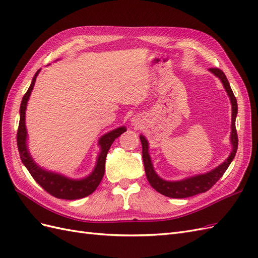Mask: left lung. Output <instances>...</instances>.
Segmentation results:
<instances>
[{"label": "left lung", "instance_id": "8db88e82", "mask_svg": "<svg viewBox=\"0 0 258 258\" xmlns=\"http://www.w3.org/2000/svg\"><path fill=\"white\" fill-rule=\"evenodd\" d=\"M210 71L214 73V75H216L218 79L222 81L224 87H225L226 91H227L228 96L230 98V101H231L232 116H231L230 140H231V144H232V152L229 155L227 160H225L221 166H218L216 169L211 171V172H209V173L194 176V177L187 178V179H184V181H179V182H167V181H163V179H161L157 174L155 173L152 161L150 158V155H148V144H147L146 139L142 136H140V139H141V143H142V157H143L146 177L154 189H156L161 195H165V196H167V197L187 198V197L195 196V195L208 191L211 187H212L218 181V179L223 176L225 171L227 170L232 159L235 158V156H236V153L238 150V135H237V130H236V117H237V113H238L237 100L230 88V85L227 81V77H226V75L224 74L222 70L217 69V68H211Z\"/></svg>", "mask_w": 258, "mask_h": 258}]
</instances>
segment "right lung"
<instances>
[{"mask_svg": "<svg viewBox=\"0 0 258 258\" xmlns=\"http://www.w3.org/2000/svg\"><path fill=\"white\" fill-rule=\"evenodd\" d=\"M40 72V70L35 73L32 83H31L28 91L25 93L22 98L21 105H20V120L17 131V146L20 154L21 161L23 165L26 166L30 174L35 179V182L41 185V187L50 194L51 196L59 198V199H67V200H74L84 198L86 196H89L90 194L96 190L99 186L101 179H102L105 171V159L106 155L110 150L111 145L115 140L118 138L121 134L126 131V128L120 127L117 128L108 134L104 135L100 139V146H101V153L99 155L97 166L93 170V172L84 179L81 181H73V179H69L64 176L47 172V171L42 170L40 167L36 166V163L31 158V156L28 153L26 139H27V130H26V123H25V115H26V107L29 97L32 91L34 84L36 81V76Z\"/></svg>", "mask_w": 258, "mask_h": 258, "instance_id": "add662e5", "label": "right lung"}]
</instances>
